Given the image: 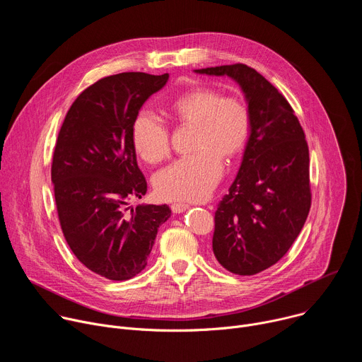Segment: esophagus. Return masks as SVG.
<instances>
[{
	"label": "esophagus",
	"instance_id": "1",
	"mask_svg": "<svg viewBox=\"0 0 362 362\" xmlns=\"http://www.w3.org/2000/svg\"><path fill=\"white\" fill-rule=\"evenodd\" d=\"M170 208H172L173 214H182L189 208V204H186V203H173Z\"/></svg>",
	"mask_w": 362,
	"mask_h": 362
}]
</instances>
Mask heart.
<instances>
[{
	"label": "heart",
	"mask_w": 362,
	"mask_h": 362,
	"mask_svg": "<svg viewBox=\"0 0 362 362\" xmlns=\"http://www.w3.org/2000/svg\"><path fill=\"white\" fill-rule=\"evenodd\" d=\"M170 115L176 122L194 127V153L159 170L153 180L154 190L166 200H203L222 177V158L230 160L243 150L250 130L249 109L238 97L196 88L172 103ZM132 141L147 163H158L169 154V129L148 110L136 116Z\"/></svg>",
	"instance_id": "1"
}]
</instances>
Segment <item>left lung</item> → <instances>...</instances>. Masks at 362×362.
<instances>
[{"label":"left lung","mask_w":362,"mask_h":362,"mask_svg":"<svg viewBox=\"0 0 362 362\" xmlns=\"http://www.w3.org/2000/svg\"><path fill=\"white\" fill-rule=\"evenodd\" d=\"M194 73L233 78L247 103L250 133L238 176L215 212L212 247L229 272L259 274L289 250L311 208L305 133L288 100L255 69Z\"/></svg>","instance_id":"1"}]
</instances>
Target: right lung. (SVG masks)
<instances>
[{
	"label": "right lung",
	"mask_w": 362,
	"mask_h": 362,
	"mask_svg": "<svg viewBox=\"0 0 362 362\" xmlns=\"http://www.w3.org/2000/svg\"><path fill=\"white\" fill-rule=\"evenodd\" d=\"M169 74L120 73L87 87L60 129L51 182L64 238L77 259L110 281H126L147 265L168 204H139L147 183L137 166L132 126L144 101Z\"/></svg>",
	"instance_id": "obj_1"
}]
</instances>
